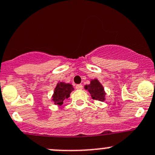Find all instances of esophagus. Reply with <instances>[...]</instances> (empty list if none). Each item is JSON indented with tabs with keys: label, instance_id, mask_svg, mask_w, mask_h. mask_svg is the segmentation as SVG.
Listing matches in <instances>:
<instances>
[{
	"label": "esophagus",
	"instance_id": "1",
	"mask_svg": "<svg viewBox=\"0 0 155 155\" xmlns=\"http://www.w3.org/2000/svg\"><path fill=\"white\" fill-rule=\"evenodd\" d=\"M75 88L77 89V90H82L83 85H82V84H78V85H76Z\"/></svg>",
	"mask_w": 155,
	"mask_h": 155
}]
</instances>
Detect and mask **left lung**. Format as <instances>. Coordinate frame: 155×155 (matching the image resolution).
I'll use <instances>...</instances> for the list:
<instances>
[{
    "label": "left lung",
    "mask_w": 155,
    "mask_h": 155,
    "mask_svg": "<svg viewBox=\"0 0 155 155\" xmlns=\"http://www.w3.org/2000/svg\"><path fill=\"white\" fill-rule=\"evenodd\" d=\"M84 88L88 90L89 93L91 95L92 99L94 100L103 102L105 100V93L103 86L96 78L92 79L90 81V84L88 85H85Z\"/></svg>",
    "instance_id": "8db88e82"
}]
</instances>
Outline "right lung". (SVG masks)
Segmentation results:
<instances>
[{
  "label": "right lung",
  "instance_id": "right-lung-1",
  "mask_svg": "<svg viewBox=\"0 0 155 155\" xmlns=\"http://www.w3.org/2000/svg\"><path fill=\"white\" fill-rule=\"evenodd\" d=\"M74 90V87L71 84L65 82H59L55 87L54 92L52 96V101L56 105H62L65 99L70 96V93Z\"/></svg>",
  "mask_w": 155,
  "mask_h": 155
}]
</instances>
